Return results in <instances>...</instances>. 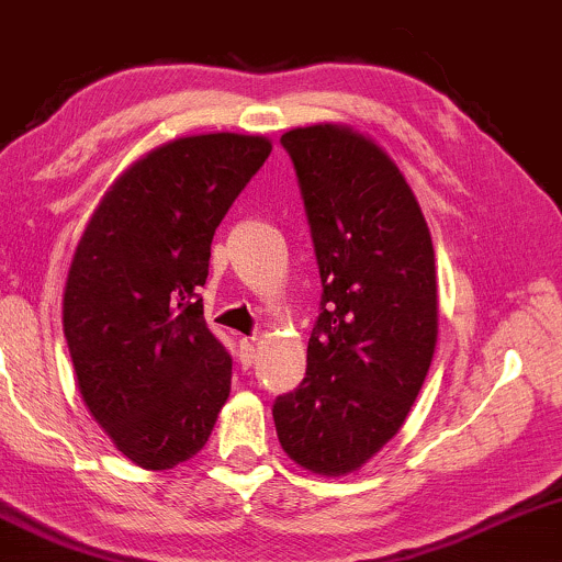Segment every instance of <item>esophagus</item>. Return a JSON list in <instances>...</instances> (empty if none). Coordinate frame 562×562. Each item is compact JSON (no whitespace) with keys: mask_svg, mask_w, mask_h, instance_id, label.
Here are the masks:
<instances>
[{"mask_svg":"<svg viewBox=\"0 0 562 562\" xmlns=\"http://www.w3.org/2000/svg\"><path fill=\"white\" fill-rule=\"evenodd\" d=\"M256 361V337H243L240 340V363L243 367H251Z\"/></svg>","mask_w":562,"mask_h":562,"instance_id":"esophagus-1","label":"esophagus"}]
</instances>
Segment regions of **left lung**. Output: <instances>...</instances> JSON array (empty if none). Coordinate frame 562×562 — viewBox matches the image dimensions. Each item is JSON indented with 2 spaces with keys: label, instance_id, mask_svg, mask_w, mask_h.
I'll return each mask as SVG.
<instances>
[{
  "label": "left lung",
  "instance_id": "8db88e82",
  "mask_svg": "<svg viewBox=\"0 0 562 562\" xmlns=\"http://www.w3.org/2000/svg\"><path fill=\"white\" fill-rule=\"evenodd\" d=\"M280 140L299 175L324 293L306 376L277 397L272 416L290 461L346 476L397 435L427 380L435 248L408 180L371 135L319 123Z\"/></svg>",
  "mask_w": 562,
  "mask_h": 562
}]
</instances>
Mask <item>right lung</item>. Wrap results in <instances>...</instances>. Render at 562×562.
Listing matches in <instances>:
<instances>
[{"instance_id": "1", "label": "right lung", "mask_w": 562, "mask_h": 562, "mask_svg": "<svg viewBox=\"0 0 562 562\" xmlns=\"http://www.w3.org/2000/svg\"><path fill=\"white\" fill-rule=\"evenodd\" d=\"M269 151L240 133L157 146L106 188L72 254L63 327L80 397L146 471L191 461L229 397L233 361L199 288L214 229Z\"/></svg>"}]
</instances>
